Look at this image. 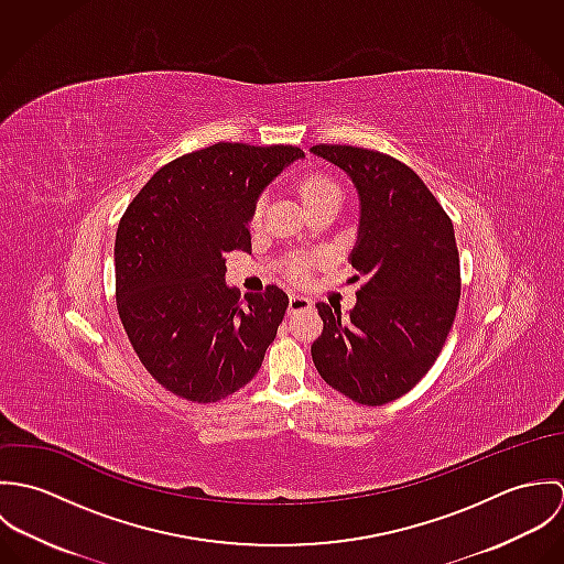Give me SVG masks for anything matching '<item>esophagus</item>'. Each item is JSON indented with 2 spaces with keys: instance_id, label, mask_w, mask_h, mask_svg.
I'll use <instances>...</instances> for the list:
<instances>
[{
  "instance_id": "1",
  "label": "esophagus",
  "mask_w": 564,
  "mask_h": 564,
  "mask_svg": "<svg viewBox=\"0 0 564 564\" xmlns=\"http://www.w3.org/2000/svg\"><path fill=\"white\" fill-rule=\"evenodd\" d=\"M308 308H313V300H308L304 295H291L289 315H295V313H302V311H308Z\"/></svg>"
}]
</instances>
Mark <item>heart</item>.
<instances>
[{
  "instance_id": "heart-1",
  "label": "heart",
  "mask_w": 564,
  "mask_h": 564,
  "mask_svg": "<svg viewBox=\"0 0 564 564\" xmlns=\"http://www.w3.org/2000/svg\"><path fill=\"white\" fill-rule=\"evenodd\" d=\"M297 193L306 206V210L319 206L323 202H340L343 197V191H340V184L336 182V177L327 171H313V173H306L297 180ZM262 210H264V199L258 197L256 204H253V210H251V224L258 226L260 219H262ZM311 267V258L306 256H297L291 260L289 264V273L297 280H302L306 275Z\"/></svg>"
}]
</instances>
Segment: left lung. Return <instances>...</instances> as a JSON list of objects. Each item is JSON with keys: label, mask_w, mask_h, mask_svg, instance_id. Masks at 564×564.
Instances as JSON below:
<instances>
[{"label": "left lung", "mask_w": 564, "mask_h": 564, "mask_svg": "<svg viewBox=\"0 0 564 564\" xmlns=\"http://www.w3.org/2000/svg\"><path fill=\"white\" fill-rule=\"evenodd\" d=\"M360 195L351 267L367 282L349 317L317 304L322 336L313 360L323 380L365 405L405 395L434 365L456 319L460 258L449 215L402 161L354 145L319 143Z\"/></svg>", "instance_id": "8db88e82"}]
</instances>
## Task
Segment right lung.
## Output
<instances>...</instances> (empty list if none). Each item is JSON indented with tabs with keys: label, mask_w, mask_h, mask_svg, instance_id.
<instances>
[{
	"label": "right lung",
	"mask_w": 564,
	"mask_h": 564,
	"mask_svg": "<svg viewBox=\"0 0 564 564\" xmlns=\"http://www.w3.org/2000/svg\"><path fill=\"white\" fill-rule=\"evenodd\" d=\"M304 152L217 143L161 166L128 204L115 241L123 329L150 376L177 398L213 403L258 373L289 295L269 284L239 300L226 253L251 251L260 191Z\"/></svg>",
	"instance_id": "1"
}]
</instances>
